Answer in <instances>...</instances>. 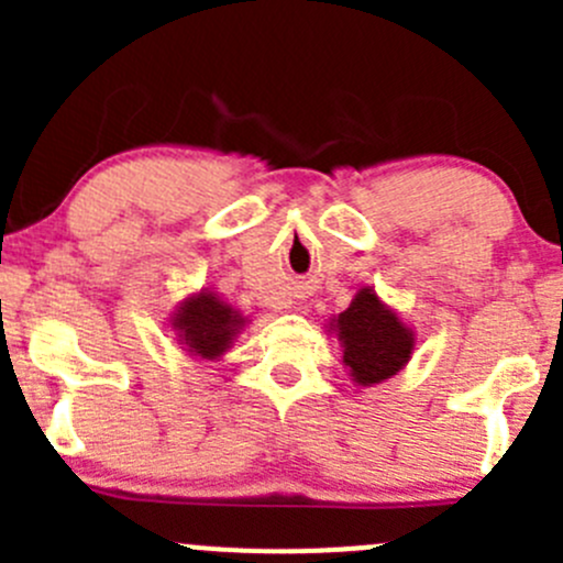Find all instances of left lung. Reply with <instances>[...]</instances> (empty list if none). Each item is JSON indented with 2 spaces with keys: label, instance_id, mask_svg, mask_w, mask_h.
Wrapping results in <instances>:
<instances>
[{
  "label": "left lung",
  "instance_id": "8db88e82",
  "mask_svg": "<svg viewBox=\"0 0 563 563\" xmlns=\"http://www.w3.org/2000/svg\"><path fill=\"white\" fill-rule=\"evenodd\" d=\"M334 329L343 340L345 365L360 384H378L395 376L411 356L413 334L378 302L373 288H362L356 294L349 310L338 316Z\"/></svg>",
  "mask_w": 563,
  "mask_h": 563
}]
</instances>
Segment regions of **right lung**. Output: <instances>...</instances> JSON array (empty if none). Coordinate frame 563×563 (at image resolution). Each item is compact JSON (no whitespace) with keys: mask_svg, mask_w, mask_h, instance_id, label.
<instances>
[{"mask_svg":"<svg viewBox=\"0 0 563 563\" xmlns=\"http://www.w3.org/2000/svg\"><path fill=\"white\" fill-rule=\"evenodd\" d=\"M174 327L179 329V338L185 340L192 354L201 356V360H214L229 349L231 338L242 327V316L220 302L214 294L201 291L190 302L181 305Z\"/></svg>","mask_w":563,"mask_h":563,"instance_id":"1","label":"right lung"}]
</instances>
